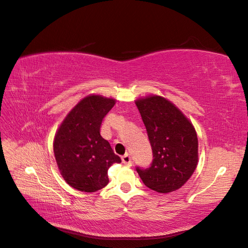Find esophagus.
Segmentation results:
<instances>
[{"label": "esophagus", "instance_id": "obj_1", "mask_svg": "<svg viewBox=\"0 0 248 248\" xmlns=\"http://www.w3.org/2000/svg\"><path fill=\"white\" fill-rule=\"evenodd\" d=\"M122 162L125 164V166H128L130 167L132 164V161H131V157L129 154H125L122 156Z\"/></svg>", "mask_w": 248, "mask_h": 248}]
</instances>
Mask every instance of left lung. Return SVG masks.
I'll return each mask as SVG.
<instances>
[{
  "instance_id": "left-lung-1",
  "label": "left lung",
  "mask_w": 248,
  "mask_h": 248,
  "mask_svg": "<svg viewBox=\"0 0 248 248\" xmlns=\"http://www.w3.org/2000/svg\"><path fill=\"white\" fill-rule=\"evenodd\" d=\"M153 151L151 167L137 168L144 184L160 193L175 191L188 181L199 162L196 129L174 103L159 95L136 100Z\"/></svg>"
}]
</instances>
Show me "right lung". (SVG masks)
<instances>
[{
	"instance_id": "1",
	"label": "right lung",
	"mask_w": 248,
	"mask_h": 248,
	"mask_svg": "<svg viewBox=\"0 0 248 248\" xmlns=\"http://www.w3.org/2000/svg\"><path fill=\"white\" fill-rule=\"evenodd\" d=\"M116 104L114 98L91 94L65 117L54 139L60 174L73 188L95 192L108 183V170L121 158L100 136L103 118Z\"/></svg>"
}]
</instances>
